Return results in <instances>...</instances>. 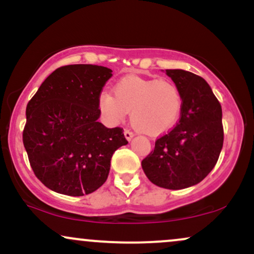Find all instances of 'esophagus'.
Instances as JSON below:
<instances>
[{
	"instance_id": "34e87169",
	"label": "esophagus",
	"mask_w": 254,
	"mask_h": 254,
	"mask_svg": "<svg viewBox=\"0 0 254 254\" xmlns=\"http://www.w3.org/2000/svg\"><path fill=\"white\" fill-rule=\"evenodd\" d=\"M124 136L127 141H131V139H132V137L135 135H133V132H131L130 130H124Z\"/></svg>"
}]
</instances>
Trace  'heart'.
I'll use <instances>...</instances> for the list:
<instances>
[{
  "label": "heart",
  "instance_id": "heart-1",
  "mask_svg": "<svg viewBox=\"0 0 254 254\" xmlns=\"http://www.w3.org/2000/svg\"><path fill=\"white\" fill-rule=\"evenodd\" d=\"M115 95L103 92L98 106L107 124L118 125L130 112L131 124L141 132L159 136L173 129L183 111L179 87L170 80L129 75L118 81Z\"/></svg>",
  "mask_w": 254,
  "mask_h": 254
}]
</instances>
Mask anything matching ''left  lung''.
I'll use <instances>...</instances> for the list:
<instances>
[{"label": "left lung", "mask_w": 254, "mask_h": 254, "mask_svg": "<svg viewBox=\"0 0 254 254\" xmlns=\"http://www.w3.org/2000/svg\"><path fill=\"white\" fill-rule=\"evenodd\" d=\"M165 72L182 92V116L155 142L142 168L156 186L182 190L202 182L216 165L223 145L222 109L204 78L183 69Z\"/></svg>", "instance_id": "obj_1"}]
</instances>
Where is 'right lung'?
<instances>
[{
    "instance_id": "add662e5",
    "label": "right lung",
    "mask_w": 254,
    "mask_h": 254,
    "mask_svg": "<svg viewBox=\"0 0 254 254\" xmlns=\"http://www.w3.org/2000/svg\"><path fill=\"white\" fill-rule=\"evenodd\" d=\"M111 76L101 65L61 66L27 104L25 149L36 177L57 193L78 197L98 190L113 153L127 144L123 129L98 122V98Z\"/></svg>"
}]
</instances>
